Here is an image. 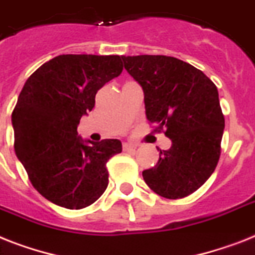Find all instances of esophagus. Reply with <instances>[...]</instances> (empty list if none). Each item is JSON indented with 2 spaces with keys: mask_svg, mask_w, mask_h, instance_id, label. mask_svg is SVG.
<instances>
[{
  "mask_svg": "<svg viewBox=\"0 0 255 255\" xmlns=\"http://www.w3.org/2000/svg\"><path fill=\"white\" fill-rule=\"evenodd\" d=\"M136 148H137V146L134 145V144H128V142H124L123 144L124 152H132V150H134Z\"/></svg>",
  "mask_w": 255,
  "mask_h": 255,
  "instance_id": "1",
  "label": "esophagus"
}]
</instances>
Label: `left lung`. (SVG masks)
I'll return each instance as SVG.
<instances>
[{"label": "left lung", "mask_w": 255, "mask_h": 255, "mask_svg": "<svg viewBox=\"0 0 255 255\" xmlns=\"http://www.w3.org/2000/svg\"><path fill=\"white\" fill-rule=\"evenodd\" d=\"M142 88L146 119L171 140L156 166L142 171L150 190L167 199L196 191L215 171L224 132L216 85L190 64L170 56H122Z\"/></svg>", "instance_id": "obj_1"}]
</instances>
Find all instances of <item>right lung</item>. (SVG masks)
<instances>
[{
    "label": "right lung",
    "mask_w": 255,
    "mask_h": 255,
    "mask_svg": "<svg viewBox=\"0 0 255 255\" xmlns=\"http://www.w3.org/2000/svg\"><path fill=\"white\" fill-rule=\"evenodd\" d=\"M123 70L118 55H60L26 81L11 114L14 150L45 199L69 210L90 206L109 185L107 161L122 152L118 138L78 136L95 94Z\"/></svg>",
    "instance_id": "right-lung-1"
}]
</instances>
